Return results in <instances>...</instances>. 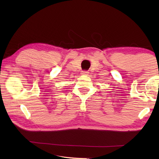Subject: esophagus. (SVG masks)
I'll list each match as a JSON object with an SVG mask.
<instances>
[{"mask_svg":"<svg viewBox=\"0 0 159 159\" xmlns=\"http://www.w3.org/2000/svg\"><path fill=\"white\" fill-rule=\"evenodd\" d=\"M81 74H83V75H87V74H88V72H87V71H82Z\"/></svg>","mask_w":159,"mask_h":159,"instance_id":"esophagus-1","label":"esophagus"}]
</instances>
